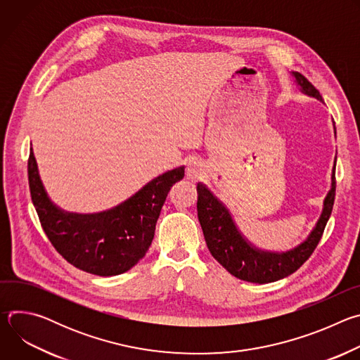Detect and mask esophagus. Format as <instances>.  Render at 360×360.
<instances>
[{"instance_id": "1", "label": "esophagus", "mask_w": 360, "mask_h": 360, "mask_svg": "<svg viewBox=\"0 0 360 360\" xmlns=\"http://www.w3.org/2000/svg\"><path fill=\"white\" fill-rule=\"evenodd\" d=\"M202 175H203L202 165L199 162H196V161L189 162V165L186 168V178L191 179L192 182H196V181H199L202 178Z\"/></svg>"}]
</instances>
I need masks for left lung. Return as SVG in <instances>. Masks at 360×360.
<instances>
[{
    "mask_svg": "<svg viewBox=\"0 0 360 360\" xmlns=\"http://www.w3.org/2000/svg\"><path fill=\"white\" fill-rule=\"evenodd\" d=\"M297 85L307 95L315 96L322 101L319 91L307 81L302 74L292 72ZM336 134V129H335ZM336 162V161H335ZM335 168L332 171V188L325 198L322 215L303 243L297 248L275 253L259 250L252 246L238 231L229 211L224 207L212 192L202 184H198V219L202 226V232L207 240L208 249L214 258L235 278L252 283H269L283 279L293 272H296L314 253L316 249L329 217L333 210L335 192H336V178Z\"/></svg>",
    "mask_w": 360,
    "mask_h": 360,
    "instance_id": "left-lung-1",
    "label": "left lung"
}]
</instances>
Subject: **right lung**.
Listing matches in <instances>:
<instances>
[{"label": "right lung", "mask_w": 360, "mask_h": 360, "mask_svg": "<svg viewBox=\"0 0 360 360\" xmlns=\"http://www.w3.org/2000/svg\"><path fill=\"white\" fill-rule=\"evenodd\" d=\"M184 175V167L168 171L118 207L81 215L64 212L49 200L32 149L28 158L31 199L45 235L67 262L98 276L124 274L143 258L168 192Z\"/></svg>", "instance_id": "right-lung-1"}]
</instances>
